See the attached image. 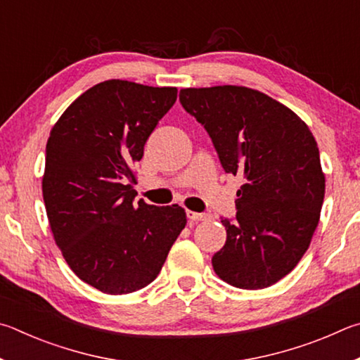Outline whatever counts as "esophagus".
Instances as JSON below:
<instances>
[{
    "instance_id": "esophagus-1",
    "label": "esophagus",
    "mask_w": 360,
    "mask_h": 360,
    "mask_svg": "<svg viewBox=\"0 0 360 360\" xmlns=\"http://www.w3.org/2000/svg\"><path fill=\"white\" fill-rule=\"evenodd\" d=\"M186 217L190 218L191 221H205V219L210 218L207 213H198V212H191V210H186Z\"/></svg>"
}]
</instances>
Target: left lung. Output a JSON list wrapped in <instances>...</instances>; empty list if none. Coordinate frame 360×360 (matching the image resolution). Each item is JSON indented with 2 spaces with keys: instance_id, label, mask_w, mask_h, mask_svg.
Masks as SVG:
<instances>
[{
  "instance_id": "obj_1",
  "label": "left lung",
  "mask_w": 360,
  "mask_h": 360,
  "mask_svg": "<svg viewBox=\"0 0 360 360\" xmlns=\"http://www.w3.org/2000/svg\"><path fill=\"white\" fill-rule=\"evenodd\" d=\"M180 104L209 132L226 172L242 175L236 217L213 255L219 278L240 289L275 285L297 266L319 221L326 180L308 126L247 86L180 90Z\"/></svg>"
}]
</instances>
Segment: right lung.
Returning a JSON list of instances; mask_svg holds the SVG:
<instances>
[{"label": "right lung", "mask_w": 360, "mask_h": 360, "mask_svg": "<svg viewBox=\"0 0 360 360\" xmlns=\"http://www.w3.org/2000/svg\"><path fill=\"white\" fill-rule=\"evenodd\" d=\"M175 99V86L105 80L50 132L42 179L50 229L72 272L101 292L150 285L186 224L181 207L136 204L132 190V166Z\"/></svg>", "instance_id": "obj_1"}]
</instances>
